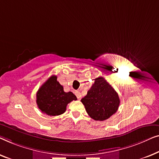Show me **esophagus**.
Returning <instances> with one entry per match:
<instances>
[{
  "label": "esophagus",
  "mask_w": 159,
  "mask_h": 159,
  "mask_svg": "<svg viewBox=\"0 0 159 159\" xmlns=\"http://www.w3.org/2000/svg\"><path fill=\"white\" fill-rule=\"evenodd\" d=\"M75 96H76L77 98L79 99H80V98H81V93H80V91H75Z\"/></svg>",
  "instance_id": "34e87169"
}]
</instances>
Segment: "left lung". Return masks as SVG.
Masks as SVG:
<instances>
[{"label":"left lung","instance_id":"left-lung-1","mask_svg":"<svg viewBox=\"0 0 159 159\" xmlns=\"http://www.w3.org/2000/svg\"><path fill=\"white\" fill-rule=\"evenodd\" d=\"M80 101L90 117L99 121L109 119L116 113L120 103L117 93L103 77L94 79L86 96Z\"/></svg>","mask_w":159,"mask_h":159}]
</instances>
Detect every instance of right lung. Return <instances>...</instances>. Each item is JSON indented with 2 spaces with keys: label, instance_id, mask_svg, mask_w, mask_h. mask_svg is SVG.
Here are the masks:
<instances>
[{
  "label": "right lung",
  "instance_id": "obj_1",
  "mask_svg": "<svg viewBox=\"0 0 159 159\" xmlns=\"http://www.w3.org/2000/svg\"><path fill=\"white\" fill-rule=\"evenodd\" d=\"M77 98L71 91L65 92L63 87L52 75L42 85L37 92V104L42 112L50 116L63 114L68 104Z\"/></svg>",
  "mask_w": 159,
  "mask_h": 159
}]
</instances>
